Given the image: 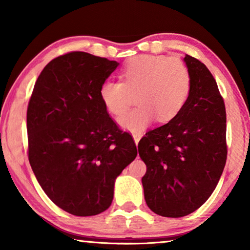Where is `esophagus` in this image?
<instances>
[{
  "instance_id": "obj_1",
  "label": "esophagus",
  "mask_w": 250,
  "mask_h": 250,
  "mask_svg": "<svg viewBox=\"0 0 250 250\" xmlns=\"http://www.w3.org/2000/svg\"><path fill=\"white\" fill-rule=\"evenodd\" d=\"M141 138H142V134L141 133H133V139H134L135 145L138 146V143H139V141H140Z\"/></svg>"
}]
</instances>
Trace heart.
Masks as SVG:
<instances>
[{
    "label": "heart",
    "instance_id": "b5f03b06",
    "mask_svg": "<svg viewBox=\"0 0 250 250\" xmlns=\"http://www.w3.org/2000/svg\"><path fill=\"white\" fill-rule=\"evenodd\" d=\"M121 79L101 84L100 98L109 112L121 116L137 95L138 107L119 119L122 128L132 132L145 130L155 118L161 124L174 119L192 89L188 67L180 59L167 56L133 57L122 68Z\"/></svg>",
    "mask_w": 250,
    "mask_h": 250
}]
</instances>
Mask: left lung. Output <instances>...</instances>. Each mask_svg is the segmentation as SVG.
<instances>
[{"instance_id": "left-lung-1", "label": "left lung", "mask_w": 250, "mask_h": 250, "mask_svg": "<svg viewBox=\"0 0 250 250\" xmlns=\"http://www.w3.org/2000/svg\"><path fill=\"white\" fill-rule=\"evenodd\" d=\"M184 62L192 77L184 108L138 145L146 166V205L172 218L193 213L208 200L227 159L226 110L216 80L198 59L185 55Z\"/></svg>"}]
</instances>
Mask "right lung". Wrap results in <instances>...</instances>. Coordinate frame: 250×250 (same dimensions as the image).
I'll use <instances>...</instances> for the list:
<instances>
[{"instance_id": "right-lung-1", "label": "right lung", "mask_w": 250, "mask_h": 250, "mask_svg": "<svg viewBox=\"0 0 250 250\" xmlns=\"http://www.w3.org/2000/svg\"><path fill=\"white\" fill-rule=\"evenodd\" d=\"M119 62L70 52L42 70L28 101V160L50 200L76 216L111 205L116 177L137 146L109 116L100 87Z\"/></svg>"}]
</instances>
